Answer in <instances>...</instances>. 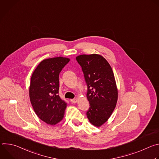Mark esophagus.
Wrapping results in <instances>:
<instances>
[{"instance_id": "esophagus-1", "label": "esophagus", "mask_w": 159, "mask_h": 159, "mask_svg": "<svg viewBox=\"0 0 159 159\" xmlns=\"http://www.w3.org/2000/svg\"><path fill=\"white\" fill-rule=\"evenodd\" d=\"M70 102L72 103H76L77 102V99H70Z\"/></svg>"}]
</instances>
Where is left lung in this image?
I'll list each match as a JSON object with an SVG mask.
<instances>
[{
    "mask_svg": "<svg viewBox=\"0 0 159 159\" xmlns=\"http://www.w3.org/2000/svg\"><path fill=\"white\" fill-rule=\"evenodd\" d=\"M76 60L82 67L87 87V98L90 104L87 118L99 127L107 121L116 105L118 90L114 74L101 55H81Z\"/></svg>",
    "mask_w": 159,
    "mask_h": 159,
    "instance_id": "obj_1",
    "label": "left lung"
}]
</instances>
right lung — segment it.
<instances>
[{"mask_svg":"<svg viewBox=\"0 0 159 159\" xmlns=\"http://www.w3.org/2000/svg\"><path fill=\"white\" fill-rule=\"evenodd\" d=\"M70 59L61 57L45 59L33 72L30 82V98L36 115L53 125L63 118L66 102L58 95L59 74Z\"/></svg>","mask_w":159,"mask_h":159,"instance_id":"right-lung-1","label":"right lung"}]
</instances>
